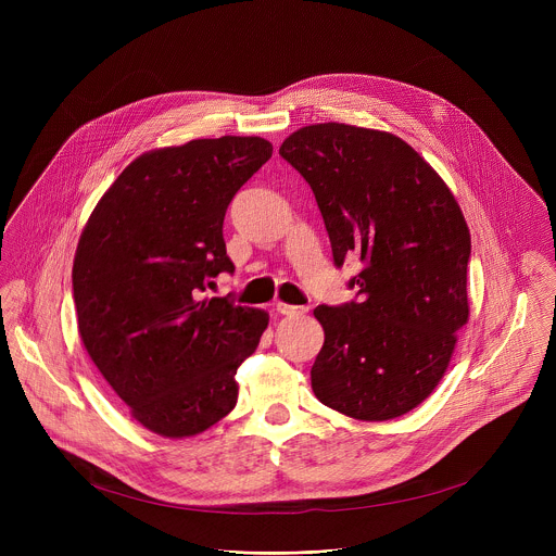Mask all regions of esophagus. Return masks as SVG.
Listing matches in <instances>:
<instances>
[{"instance_id": "1", "label": "esophagus", "mask_w": 556, "mask_h": 556, "mask_svg": "<svg viewBox=\"0 0 556 556\" xmlns=\"http://www.w3.org/2000/svg\"><path fill=\"white\" fill-rule=\"evenodd\" d=\"M275 309L283 316H301V314L307 312V307H303V305H290V303H281V301L277 303Z\"/></svg>"}]
</instances>
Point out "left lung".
<instances>
[{
  "label": "left lung",
  "mask_w": 556,
  "mask_h": 556,
  "mask_svg": "<svg viewBox=\"0 0 556 556\" xmlns=\"http://www.w3.org/2000/svg\"><path fill=\"white\" fill-rule=\"evenodd\" d=\"M279 153L309 185L334 264L363 262L350 281L361 301L314 309L326 341L312 391L354 420L401 418L438 387L468 324L462 208L425 157L389 131L316 123L292 131Z\"/></svg>",
  "instance_id": "left-lung-1"
}]
</instances>
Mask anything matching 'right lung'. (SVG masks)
<instances>
[{
  "instance_id": "add662e5",
  "label": "right lung",
  "mask_w": 556,
  "mask_h": 556,
  "mask_svg": "<svg viewBox=\"0 0 556 556\" xmlns=\"http://www.w3.org/2000/svg\"><path fill=\"white\" fill-rule=\"evenodd\" d=\"M273 155L260 136L198 138L138 155L88 217L72 266L78 334L131 418L191 438L232 412L237 367L268 312L204 296L232 273L222 224Z\"/></svg>"
}]
</instances>
